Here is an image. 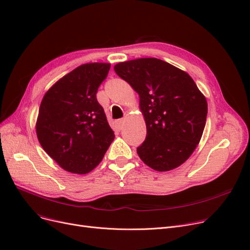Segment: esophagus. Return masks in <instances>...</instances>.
I'll list each match as a JSON object with an SVG mask.
<instances>
[{"label": "esophagus", "instance_id": "1", "mask_svg": "<svg viewBox=\"0 0 250 250\" xmlns=\"http://www.w3.org/2000/svg\"><path fill=\"white\" fill-rule=\"evenodd\" d=\"M125 125V119H119L117 121V126L119 129H122Z\"/></svg>", "mask_w": 250, "mask_h": 250}]
</instances>
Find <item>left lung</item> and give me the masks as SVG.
<instances>
[{"instance_id":"left-lung-1","label":"left lung","mask_w":250,"mask_h":250,"mask_svg":"<svg viewBox=\"0 0 250 250\" xmlns=\"http://www.w3.org/2000/svg\"><path fill=\"white\" fill-rule=\"evenodd\" d=\"M139 95L146 136L137 147L144 163L157 171L182 165L204 130L207 102L186 72L158 58H138L114 66Z\"/></svg>"}]
</instances>
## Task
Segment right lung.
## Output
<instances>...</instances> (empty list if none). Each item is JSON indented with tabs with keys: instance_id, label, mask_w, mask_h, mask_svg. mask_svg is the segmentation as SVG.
<instances>
[{
	"instance_id": "add662e5",
	"label": "right lung",
	"mask_w": 250,
	"mask_h": 250,
	"mask_svg": "<svg viewBox=\"0 0 250 250\" xmlns=\"http://www.w3.org/2000/svg\"><path fill=\"white\" fill-rule=\"evenodd\" d=\"M109 63L78 66L57 81L44 95L36 124L44 151L64 170L86 174L102 162L115 138L103 106L98 87Z\"/></svg>"
}]
</instances>
